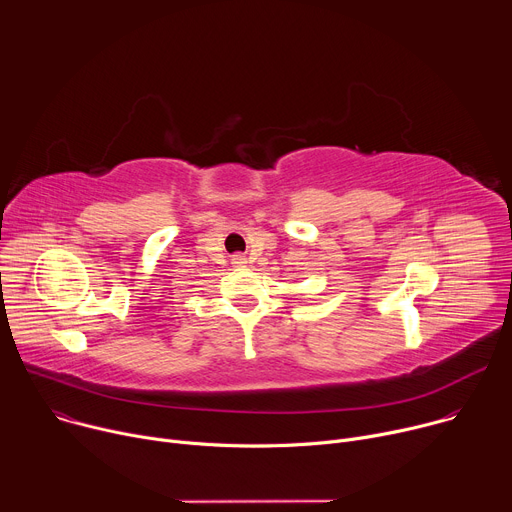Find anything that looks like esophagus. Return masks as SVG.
Segmentation results:
<instances>
[{
	"label": "esophagus",
	"instance_id": "34e87169",
	"mask_svg": "<svg viewBox=\"0 0 512 512\" xmlns=\"http://www.w3.org/2000/svg\"><path fill=\"white\" fill-rule=\"evenodd\" d=\"M241 261H243L241 257H235V263H241Z\"/></svg>",
	"mask_w": 512,
	"mask_h": 512
}]
</instances>
